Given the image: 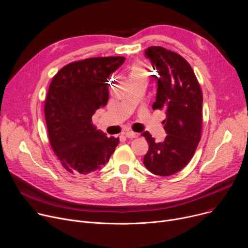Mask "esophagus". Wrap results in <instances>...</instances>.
<instances>
[{"mask_svg":"<svg viewBox=\"0 0 248 248\" xmlns=\"http://www.w3.org/2000/svg\"><path fill=\"white\" fill-rule=\"evenodd\" d=\"M123 135H125L127 138H137L138 137V134L137 133H135V132H133V131H125L124 133H123Z\"/></svg>","mask_w":248,"mask_h":248,"instance_id":"1","label":"esophagus"}]
</instances>
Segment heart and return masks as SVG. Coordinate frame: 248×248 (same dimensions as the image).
<instances>
[{
	"label": "heart",
	"mask_w": 248,
	"mask_h": 248,
	"mask_svg": "<svg viewBox=\"0 0 248 248\" xmlns=\"http://www.w3.org/2000/svg\"><path fill=\"white\" fill-rule=\"evenodd\" d=\"M147 71L144 65L140 62H136L133 64L130 68V76L131 78H136V76H146Z\"/></svg>",
	"instance_id": "obj_1"
}]
</instances>
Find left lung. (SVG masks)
I'll list each match as a JSON object with an SVG mask.
<instances>
[{
  "label": "left lung",
  "instance_id": "obj_1",
  "mask_svg": "<svg viewBox=\"0 0 248 248\" xmlns=\"http://www.w3.org/2000/svg\"><path fill=\"white\" fill-rule=\"evenodd\" d=\"M145 54L159 76L153 108L165 110L164 129L167 136L156 142L149 132L144 165L158 176L174 175L193 158L202 136V92L189 63L177 52L162 46H150Z\"/></svg>",
  "mask_w": 248,
  "mask_h": 248
}]
</instances>
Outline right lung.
Returning <instances> with one entry per match:
<instances>
[{
	"instance_id": "right-lung-1",
	"label": "right lung",
	"mask_w": 248,
	"mask_h": 248,
	"mask_svg": "<svg viewBox=\"0 0 248 248\" xmlns=\"http://www.w3.org/2000/svg\"><path fill=\"white\" fill-rule=\"evenodd\" d=\"M124 56L73 62L56 73L45 101L50 146L70 174L87 175L101 169L119 144L92 124V116L109 98L108 78Z\"/></svg>"
}]
</instances>
